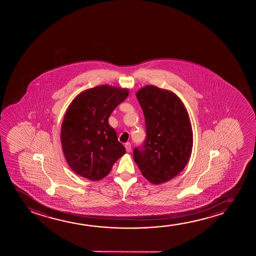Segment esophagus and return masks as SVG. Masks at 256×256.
Segmentation results:
<instances>
[{"instance_id": "34e87169", "label": "esophagus", "mask_w": 256, "mask_h": 256, "mask_svg": "<svg viewBox=\"0 0 256 256\" xmlns=\"http://www.w3.org/2000/svg\"><path fill=\"white\" fill-rule=\"evenodd\" d=\"M125 148H126V152H130L131 151V144H130V142L125 144Z\"/></svg>"}]
</instances>
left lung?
<instances>
[{
	"label": "left lung",
	"instance_id": "obj_1",
	"mask_svg": "<svg viewBox=\"0 0 256 256\" xmlns=\"http://www.w3.org/2000/svg\"><path fill=\"white\" fill-rule=\"evenodd\" d=\"M136 97L145 117L146 139L134 148V160L150 182H168L190 158L193 134L188 112L174 92L154 86L140 88Z\"/></svg>",
	"mask_w": 256,
	"mask_h": 256
}]
</instances>
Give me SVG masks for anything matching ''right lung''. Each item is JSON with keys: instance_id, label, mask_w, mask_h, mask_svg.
I'll return each mask as SVG.
<instances>
[{"instance_id": "right-lung-1", "label": "right lung", "mask_w": 256, "mask_h": 256, "mask_svg": "<svg viewBox=\"0 0 256 256\" xmlns=\"http://www.w3.org/2000/svg\"><path fill=\"white\" fill-rule=\"evenodd\" d=\"M128 92L126 88L102 84L84 90L70 103L60 138L67 164L78 175L92 181L104 178L126 153L108 118Z\"/></svg>"}]
</instances>
